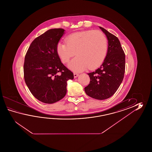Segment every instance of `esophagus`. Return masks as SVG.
Listing matches in <instances>:
<instances>
[{
  "label": "esophagus",
  "mask_w": 152,
  "mask_h": 152,
  "mask_svg": "<svg viewBox=\"0 0 152 152\" xmlns=\"http://www.w3.org/2000/svg\"><path fill=\"white\" fill-rule=\"evenodd\" d=\"M78 75H79L77 74V73H74V77L75 78V77H78Z\"/></svg>",
  "instance_id": "esophagus-1"
}]
</instances>
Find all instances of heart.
Returning <instances> with one entry per match:
<instances>
[{"label": "heart", "mask_w": 152, "mask_h": 152, "mask_svg": "<svg viewBox=\"0 0 152 152\" xmlns=\"http://www.w3.org/2000/svg\"><path fill=\"white\" fill-rule=\"evenodd\" d=\"M66 42H58L56 50L64 64L75 72H81L88 67L89 69L98 68L107 56L108 42L106 36L99 30H86L74 32L68 35Z\"/></svg>", "instance_id": "1"}]
</instances>
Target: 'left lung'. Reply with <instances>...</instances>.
Here are the masks:
<instances>
[{
  "label": "left lung",
  "mask_w": 152,
  "mask_h": 152,
  "mask_svg": "<svg viewBox=\"0 0 152 152\" xmlns=\"http://www.w3.org/2000/svg\"><path fill=\"white\" fill-rule=\"evenodd\" d=\"M99 28L108 40L107 53L100 67L88 73L90 82L84 90L88 96L104 100L111 97L122 83L125 72L126 58L118 39L106 29Z\"/></svg>",
  "instance_id": "obj_1"
}]
</instances>
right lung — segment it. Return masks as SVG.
Segmentation results:
<instances>
[{"instance_id": "add662e5", "label": "right lung", "mask_w": 152, "mask_h": 152, "mask_svg": "<svg viewBox=\"0 0 152 152\" xmlns=\"http://www.w3.org/2000/svg\"><path fill=\"white\" fill-rule=\"evenodd\" d=\"M64 31L50 29L39 36L31 42L25 56V82L32 95L45 103H54L62 99L67 92V81L74 78L56 50Z\"/></svg>"}]
</instances>
